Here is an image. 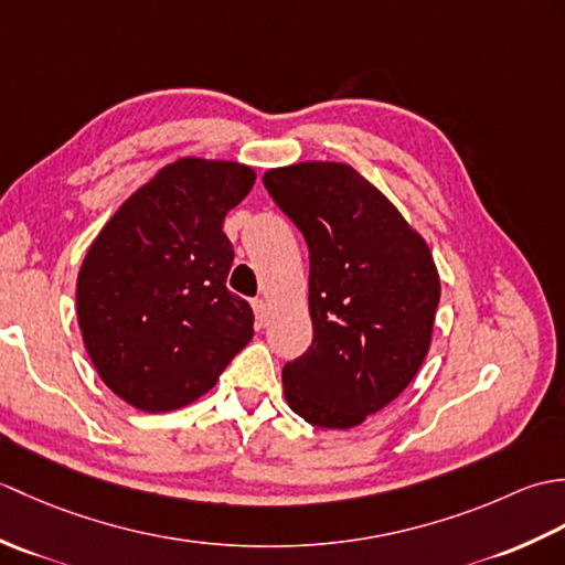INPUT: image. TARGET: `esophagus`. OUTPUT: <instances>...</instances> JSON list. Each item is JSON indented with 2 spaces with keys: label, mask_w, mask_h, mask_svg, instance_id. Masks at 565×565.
Returning <instances> with one entry per match:
<instances>
[{
  "label": "esophagus",
  "mask_w": 565,
  "mask_h": 565,
  "mask_svg": "<svg viewBox=\"0 0 565 565\" xmlns=\"http://www.w3.org/2000/svg\"><path fill=\"white\" fill-rule=\"evenodd\" d=\"M252 308H255V316H257V326H267V318H269V308H267V301L264 298H255L252 301Z\"/></svg>",
  "instance_id": "esophagus-1"
}]
</instances>
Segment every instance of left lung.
<instances>
[{
  "mask_svg": "<svg viewBox=\"0 0 565 565\" xmlns=\"http://www.w3.org/2000/svg\"><path fill=\"white\" fill-rule=\"evenodd\" d=\"M264 186L310 252L313 344L284 366L286 403L316 427H356L398 398L425 362L441 291L435 259L350 164L276 167Z\"/></svg>",
  "mask_w": 565,
  "mask_h": 565,
  "instance_id": "1",
  "label": "left lung"
}]
</instances>
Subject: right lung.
Here are the masks:
<instances>
[{
  "instance_id": "right-lung-1",
  "label": "right lung",
  "mask_w": 565,
  "mask_h": 565,
  "mask_svg": "<svg viewBox=\"0 0 565 565\" xmlns=\"http://www.w3.org/2000/svg\"><path fill=\"white\" fill-rule=\"evenodd\" d=\"M255 170L182 158L130 194L77 276V320L102 381L146 413L209 393L255 334L252 308L227 291L233 245L223 221Z\"/></svg>"
}]
</instances>
